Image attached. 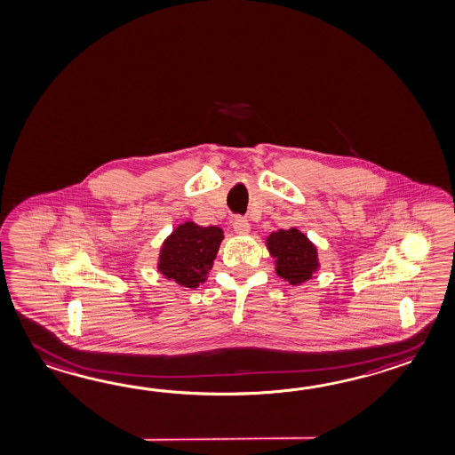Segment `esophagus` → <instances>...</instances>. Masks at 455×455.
I'll use <instances>...</instances> for the list:
<instances>
[{
	"mask_svg": "<svg viewBox=\"0 0 455 455\" xmlns=\"http://www.w3.org/2000/svg\"><path fill=\"white\" fill-rule=\"evenodd\" d=\"M233 230L238 235H248L250 233V222L244 217H236L233 220Z\"/></svg>",
	"mask_w": 455,
	"mask_h": 455,
	"instance_id": "esophagus-1",
	"label": "esophagus"
}]
</instances>
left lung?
<instances>
[{
    "instance_id": "left-lung-1",
    "label": "left lung",
    "mask_w": 455,
    "mask_h": 455,
    "mask_svg": "<svg viewBox=\"0 0 455 455\" xmlns=\"http://www.w3.org/2000/svg\"><path fill=\"white\" fill-rule=\"evenodd\" d=\"M275 263V273L292 285L307 283L318 271V251L300 230H277L266 238Z\"/></svg>"
}]
</instances>
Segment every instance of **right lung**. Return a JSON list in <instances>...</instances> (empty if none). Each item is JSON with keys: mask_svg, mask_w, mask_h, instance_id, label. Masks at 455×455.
I'll return each instance as SVG.
<instances>
[{"mask_svg": "<svg viewBox=\"0 0 455 455\" xmlns=\"http://www.w3.org/2000/svg\"><path fill=\"white\" fill-rule=\"evenodd\" d=\"M222 240L220 227L181 223L163 243L158 271L182 287L196 289L205 283Z\"/></svg>", "mask_w": 455, "mask_h": 455, "instance_id": "1", "label": "right lung"}]
</instances>
